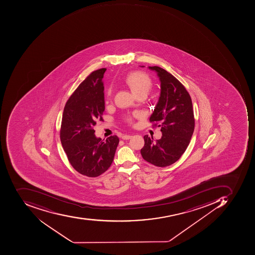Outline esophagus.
Here are the masks:
<instances>
[{
	"mask_svg": "<svg viewBox=\"0 0 255 255\" xmlns=\"http://www.w3.org/2000/svg\"><path fill=\"white\" fill-rule=\"evenodd\" d=\"M131 135H124L123 136H122V138L124 140H128L129 139V138H131Z\"/></svg>",
	"mask_w": 255,
	"mask_h": 255,
	"instance_id": "esophagus-1",
	"label": "esophagus"
}]
</instances>
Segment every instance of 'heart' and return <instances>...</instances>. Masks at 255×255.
<instances>
[{
	"label": "heart",
	"mask_w": 255,
	"mask_h": 255,
	"mask_svg": "<svg viewBox=\"0 0 255 255\" xmlns=\"http://www.w3.org/2000/svg\"><path fill=\"white\" fill-rule=\"evenodd\" d=\"M125 83L136 97L141 94L147 96L152 87L151 79L145 73L141 72H131L128 73L126 77ZM113 94H114V89L113 87H110L107 92L108 99L110 100L113 97ZM127 121L128 123H131L132 120L131 117H128Z\"/></svg>",
	"instance_id": "1"
}]
</instances>
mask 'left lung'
I'll list each match as a JSON object with an SVG mask.
<instances>
[{"label": "left lung", "instance_id": "1", "mask_svg": "<svg viewBox=\"0 0 255 255\" xmlns=\"http://www.w3.org/2000/svg\"><path fill=\"white\" fill-rule=\"evenodd\" d=\"M148 68L156 72L161 82L159 100L149 121L153 127H161L162 135L155 142L152 137L145 135L141 155L155 166H168L179 159L192 138L195 128L192 99L171 73L157 66Z\"/></svg>", "mask_w": 255, "mask_h": 255}]
</instances>
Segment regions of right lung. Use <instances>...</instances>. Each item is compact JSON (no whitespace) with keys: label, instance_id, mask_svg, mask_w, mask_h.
<instances>
[{"label":"right lung","instance_id":"right-lung-1","mask_svg":"<svg viewBox=\"0 0 255 255\" xmlns=\"http://www.w3.org/2000/svg\"><path fill=\"white\" fill-rule=\"evenodd\" d=\"M107 69L92 72L67 100L60 127L62 146L73 168L81 175L97 177L110 168L119 139L94 135V126L104 121L105 110L103 78Z\"/></svg>","mask_w":255,"mask_h":255}]
</instances>
